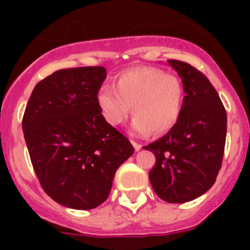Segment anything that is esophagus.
<instances>
[{"label":"esophagus","mask_w":250,"mask_h":250,"mask_svg":"<svg viewBox=\"0 0 250 250\" xmlns=\"http://www.w3.org/2000/svg\"><path fill=\"white\" fill-rule=\"evenodd\" d=\"M131 144L134 145V147H135V150H136V151H139V150L141 149V145H140V144H138V143H136V141L131 140Z\"/></svg>","instance_id":"esophagus-1"}]
</instances>
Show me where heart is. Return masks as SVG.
<instances>
[{
    "instance_id": "obj_1",
    "label": "heart",
    "mask_w": 250,
    "mask_h": 250,
    "mask_svg": "<svg viewBox=\"0 0 250 250\" xmlns=\"http://www.w3.org/2000/svg\"><path fill=\"white\" fill-rule=\"evenodd\" d=\"M184 87L180 79L151 66L119 72L115 87L104 85L96 95L106 123L119 126L134 115L132 129L140 135H161L175 126L183 109Z\"/></svg>"
}]
</instances>
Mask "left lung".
<instances>
[{
  "label": "left lung",
  "instance_id": "1",
  "mask_svg": "<svg viewBox=\"0 0 250 250\" xmlns=\"http://www.w3.org/2000/svg\"><path fill=\"white\" fill-rule=\"evenodd\" d=\"M167 62L184 87L182 114L167 135L144 149L156 158L149 173L152 189L175 204L196 199L215 183L224 155L227 111L203 72L178 60Z\"/></svg>",
  "mask_w": 250,
  "mask_h": 250
}]
</instances>
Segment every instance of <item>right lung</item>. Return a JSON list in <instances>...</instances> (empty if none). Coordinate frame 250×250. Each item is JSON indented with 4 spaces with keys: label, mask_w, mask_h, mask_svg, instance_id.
<instances>
[{
    "label": "right lung",
    "mask_w": 250,
    "mask_h": 250,
    "mask_svg": "<svg viewBox=\"0 0 250 250\" xmlns=\"http://www.w3.org/2000/svg\"><path fill=\"white\" fill-rule=\"evenodd\" d=\"M103 66L62 68L35 86L22 129L40 184L63 207L103 204L115 171L134 154L129 139L106 123L96 95Z\"/></svg>",
    "instance_id": "right-lung-1"
}]
</instances>
